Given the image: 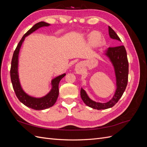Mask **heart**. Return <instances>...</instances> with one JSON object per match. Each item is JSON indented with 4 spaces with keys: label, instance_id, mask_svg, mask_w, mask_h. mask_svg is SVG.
Instances as JSON below:
<instances>
[{
    "label": "heart",
    "instance_id": "1",
    "mask_svg": "<svg viewBox=\"0 0 147 147\" xmlns=\"http://www.w3.org/2000/svg\"><path fill=\"white\" fill-rule=\"evenodd\" d=\"M89 36V42H90V45L93 47H97L99 45L100 43L102 37L101 35L99 32L94 31L91 33Z\"/></svg>",
    "mask_w": 147,
    "mask_h": 147
}]
</instances>
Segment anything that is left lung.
<instances>
[{
    "label": "left lung",
    "mask_w": 147,
    "mask_h": 147,
    "mask_svg": "<svg viewBox=\"0 0 147 147\" xmlns=\"http://www.w3.org/2000/svg\"><path fill=\"white\" fill-rule=\"evenodd\" d=\"M109 33L110 38L121 42L116 32L110 26H109ZM105 55L113 64L116 75L117 90L113 98L106 103H100L90 99L83 88L80 91L81 97L84 103L90 107L97 110L109 109L116 104L125 91L128 81L129 64L125 47L123 45L109 47L106 51Z\"/></svg>",
    "instance_id": "left-lung-1"
}]
</instances>
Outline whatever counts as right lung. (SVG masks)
Returning <instances> with one entry per match:
<instances>
[{
    "label": "right lung",
    "mask_w": 147,
    "mask_h": 147,
    "mask_svg": "<svg viewBox=\"0 0 147 147\" xmlns=\"http://www.w3.org/2000/svg\"><path fill=\"white\" fill-rule=\"evenodd\" d=\"M50 26L48 23L45 22L41 21L39 23L35 24L33 27L30 29L27 32H26L23 37H22L21 40L18 44V45L15 49V50L13 53L11 68H10V78L11 81L13 85V90L15 91L16 97L19 100L22 102L24 105L34 110H44L51 107L55 104L57 97L59 95V83L61 80L63 78L65 74H64L59 76L56 77L51 81L52 89L50 92L41 98H35V97H31L28 95L23 90L19 81L18 77V55L20 48L21 47L22 43L26 37H27L28 35L34 32L35 30L39 29L40 28L44 27V26Z\"/></svg>",
    "instance_id": "1"
}]
</instances>
